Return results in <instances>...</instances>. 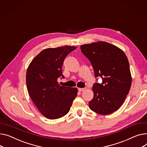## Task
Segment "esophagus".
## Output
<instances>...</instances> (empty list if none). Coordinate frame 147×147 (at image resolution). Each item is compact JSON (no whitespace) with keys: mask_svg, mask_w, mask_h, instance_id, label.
I'll use <instances>...</instances> for the list:
<instances>
[{"mask_svg":"<svg viewBox=\"0 0 147 147\" xmlns=\"http://www.w3.org/2000/svg\"><path fill=\"white\" fill-rule=\"evenodd\" d=\"M78 90H79V92H83V91H84L86 90V89L85 88H79Z\"/></svg>","mask_w":147,"mask_h":147,"instance_id":"34e87169","label":"esophagus"}]
</instances>
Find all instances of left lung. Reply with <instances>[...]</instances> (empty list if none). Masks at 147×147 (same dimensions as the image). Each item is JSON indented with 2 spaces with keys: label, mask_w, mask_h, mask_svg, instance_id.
I'll return each instance as SVG.
<instances>
[{
  "label": "left lung",
  "mask_w": 147,
  "mask_h": 147,
  "mask_svg": "<svg viewBox=\"0 0 147 147\" xmlns=\"http://www.w3.org/2000/svg\"><path fill=\"white\" fill-rule=\"evenodd\" d=\"M82 53L89 59L96 77L90 109L100 115H109L118 110L124 102L132 83L129 64L125 53L116 46L99 41L80 46Z\"/></svg>",
  "instance_id": "8db88e82"
}]
</instances>
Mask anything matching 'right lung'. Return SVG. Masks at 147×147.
<instances>
[{
	"label": "right lung",
	"mask_w": 147,
	"mask_h": 147,
	"mask_svg": "<svg viewBox=\"0 0 147 147\" xmlns=\"http://www.w3.org/2000/svg\"><path fill=\"white\" fill-rule=\"evenodd\" d=\"M75 49L68 45L45 49L28 67V92L38 110L48 119L60 118L67 114L77 96V88L60 86L57 82L59 77L64 78L61 69L65 58Z\"/></svg>",
	"instance_id": "right-lung-1"
}]
</instances>
